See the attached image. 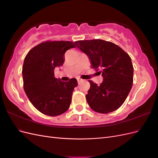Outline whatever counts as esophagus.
I'll list each match as a JSON object with an SVG mask.
<instances>
[{"label":"esophagus","instance_id":"1","mask_svg":"<svg viewBox=\"0 0 158 158\" xmlns=\"http://www.w3.org/2000/svg\"><path fill=\"white\" fill-rule=\"evenodd\" d=\"M77 80H78V84H80V83L81 82V81H82V79H80V78H78V79H77Z\"/></svg>","mask_w":158,"mask_h":158}]
</instances>
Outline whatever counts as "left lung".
I'll return each instance as SVG.
<instances>
[{"label": "left lung", "instance_id": "obj_1", "mask_svg": "<svg viewBox=\"0 0 158 158\" xmlns=\"http://www.w3.org/2000/svg\"><path fill=\"white\" fill-rule=\"evenodd\" d=\"M78 48L87 55L92 68L101 69L103 81L98 85L88 80L90 88L86 100L91 109L107 114L120 107L132 86L133 66L130 56L120 47L102 40L75 41Z\"/></svg>", "mask_w": 158, "mask_h": 158}]
</instances>
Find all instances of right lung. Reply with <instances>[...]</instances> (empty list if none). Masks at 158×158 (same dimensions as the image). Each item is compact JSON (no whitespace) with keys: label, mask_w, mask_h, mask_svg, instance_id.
Here are the masks:
<instances>
[{"label":"right lung","mask_w":158,"mask_h":158,"mask_svg":"<svg viewBox=\"0 0 158 158\" xmlns=\"http://www.w3.org/2000/svg\"><path fill=\"white\" fill-rule=\"evenodd\" d=\"M76 47L72 41H47L35 46L25 57L23 89L33 106L43 114L58 116L70 107L77 80L62 82L54 76V69L63 64L65 52Z\"/></svg>","instance_id":"1"}]
</instances>
